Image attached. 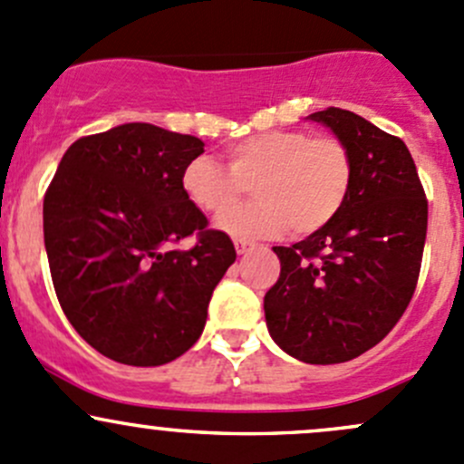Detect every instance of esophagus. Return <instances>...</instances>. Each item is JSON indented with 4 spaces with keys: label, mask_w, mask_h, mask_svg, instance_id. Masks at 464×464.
Returning <instances> with one entry per match:
<instances>
[{
    "label": "esophagus",
    "mask_w": 464,
    "mask_h": 464,
    "mask_svg": "<svg viewBox=\"0 0 464 464\" xmlns=\"http://www.w3.org/2000/svg\"><path fill=\"white\" fill-rule=\"evenodd\" d=\"M233 245H236V251L240 256L246 254V251L254 249V245H251V242H246V240H236V242H233Z\"/></svg>",
    "instance_id": "esophagus-1"
}]
</instances>
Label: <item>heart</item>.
I'll use <instances>...</instances> for the list:
<instances>
[{
    "label": "heart",
    "mask_w": 464,
    "mask_h": 464,
    "mask_svg": "<svg viewBox=\"0 0 464 464\" xmlns=\"http://www.w3.org/2000/svg\"><path fill=\"white\" fill-rule=\"evenodd\" d=\"M353 184V157L341 139L303 130H271L227 150V168L195 157L181 170L186 199L222 218L251 188L259 202L232 211L219 228L237 240L274 237L292 228L312 236L343 208Z\"/></svg>",
    "instance_id": "obj_1"
}]
</instances>
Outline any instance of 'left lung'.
Segmentation results:
<instances>
[{"mask_svg": "<svg viewBox=\"0 0 464 464\" xmlns=\"http://www.w3.org/2000/svg\"><path fill=\"white\" fill-rule=\"evenodd\" d=\"M353 157L341 213L292 246H274L280 278L265 294L271 339L305 363H343L377 345L409 307L429 204L404 141L339 107L307 116Z\"/></svg>", "mask_w": 464, "mask_h": 464, "instance_id": "1", "label": "left lung"}]
</instances>
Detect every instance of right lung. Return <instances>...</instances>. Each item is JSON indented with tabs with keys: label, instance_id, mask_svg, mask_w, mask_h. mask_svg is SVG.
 <instances>
[{
	"label": "right lung",
	"instance_id": "obj_1",
	"mask_svg": "<svg viewBox=\"0 0 464 464\" xmlns=\"http://www.w3.org/2000/svg\"><path fill=\"white\" fill-rule=\"evenodd\" d=\"M202 139L125 123L78 139L44 195L55 294L78 334L128 366H161L202 334L236 246L186 199L181 170ZM195 232L188 252L167 246Z\"/></svg>",
	"mask_w": 464,
	"mask_h": 464
}]
</instances>
